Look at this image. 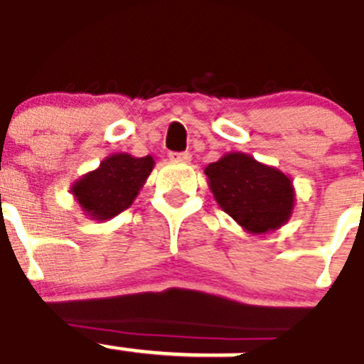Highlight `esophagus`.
Masks as SVG:
<instances>
[{
	"label": "esophagus",
	"mask_w": 364,
	"mask_h": 364,
	"mask_svg": "<svg viewBox=\"0 0 364 364\" xmlns=\"http://www.w3.org/2000/svg\"><path fill=\"white\" fill-rule=\"evenodd\" d=\"M170 159L181 161V163H191L192 156L188 154V151H172V154H170Z\"/></svg>",
	"instance_id": "obj_1"
}]
</instances>
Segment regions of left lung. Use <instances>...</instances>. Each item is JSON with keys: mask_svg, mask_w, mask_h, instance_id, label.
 <instances>
[{"mask_svg": "<svg viewBox=\"0 0 364 364\" xmlns=\"http://www.w3.org/2000/svg\"><path fill=\"white\" fill-rule=\"evenodd\" d=\"M214 200L249 235L286 225L295 208L289 176L243 151H229L205 168Z\"/></svg>", "mask_w": 364, "mask_h": 364, "instance_id": "8db88e82", "label": "left lung"}]
</instances>
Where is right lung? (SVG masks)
<instances>
[{
	"mask_svg": "<svg viewBox=\"0 0 364 364\" xmlns=\"http://www.w3.org/2000/svg\"><path fill=\"white\" fill-rule=\"evenodd\" d=\"M154 157H134L119 151L100 161L99 168L71 185V194L91 220L106 221L134 203L154 170Z\"/></svg>",
	"mask_w": 364,
	"mask_h": 364,
	"instance_id": "add662e5",
	"label": "right lung"
}]
</instances>
